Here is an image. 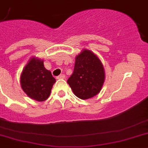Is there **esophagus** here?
Instances as JSON below:
<instances>
[{
	"mask_svg": "<svg viewBox=\"0 0 148 148\" xmlns=\"http://www.w3.org/2000/svg\"><path fill=\"white\" fill-rule=\"evenodd\" d=\"M57 79H64V78H65V75H64V74H62V75L57 76Z\"/></svg>",
	"mask_w": 148,
	"mask_h": 148,
	"instance_id": "1",
	"label": "esophagus"
}]
</instances>
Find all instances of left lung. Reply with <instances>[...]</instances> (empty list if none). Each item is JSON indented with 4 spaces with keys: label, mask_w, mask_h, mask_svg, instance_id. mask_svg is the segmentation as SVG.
I'll list each match as a JSON object with an SVG mask.
<instances>
[{
    "label": "left lung",
    "mask_w": 148,
    "mask_h": 148,
    "mask_svg": "<svg viewBox=\"0 0 148 148\" xmlns=\"http://www.w3.org/2000/svg\"><path fill=\"white\" fill-rule=\"evenodd\" d=\"M105 77L103 65L97 56L91 51L84 49L75 57L74 70L67 84L75 96L87 99L99 93Z\"/></svg>",
    "instance_id": "obj_1"
}]
</instances>
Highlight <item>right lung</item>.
<instances>
[{
  "instance_id": "right-lung-1",
  "label": "right lung",
  "mask_w": 148,
  "mask_h": 148,
  "mask_svg": "<svg viewBox=\"0 0 148 148\" xmlns=\"http://www.w3.org/2000/svg\"><path fill=\"white\" fill-rule=\"evenodd\" d=\"M56 80L46 70L43 61L33 57L25 66L20 77L21 86L31 99L43 102L48 99Z\"/></svg>"
}]
</instances>
